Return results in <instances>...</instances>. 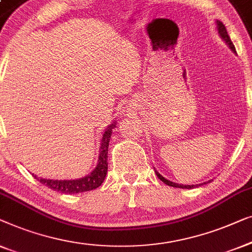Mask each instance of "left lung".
I'll return each mask as SVG.
<instances>
[{
	"mask_svg": "<svg viewBox=\"0 0 252 252\" xmlns=\"http://www.w3.org/2000/svg\"><path fill=\"white\" fill-rule=\"evenodd\" d=\"M217 27H218V33H219V35H220V36L222 37V40H224V41L226 42V43H227V44L229 45V48H231L234 52H236V51H235V47H234V44L232 43L231 38H229L228 34H227V31H226L225 25L222 24L221 21H217ZM157 175H158V179H161L163 183L166 184V185H169V186L179 187V189H192V187H194V185H192V186H190V185H179V184H176V183L170 182V180L163 178V177H162L158 172H157Z\"/></svg>",
	"mask_w": 252,
	"mask_h": 252,
	"instance_id": "left-lung-1",
	"label": "left lung"
}]
</instances>
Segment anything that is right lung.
Returning a JSON list of instances; mask_svg holds the SVG:
<instances>
[{"instance_id": "right-lung-1", "label": "right lung", "mask_w": 252, "mask_h": 252, "mask_svg": "<svg viewBox=\"0 0 252 252\" xmlns=\"http://www.w3.org/2000/svg\"><path fill=\"white\" fill-rule=\"evenodd\" d=\"M115 126H109L105 130L104 134L101 138V146H100V154H99L98 164L95 169L92 171L89 176L77 180H54V179H37L42 185L49 187V189L57 190V192L65 193V194H76L88 192L97 189L104 183L106 173H107V154H108V144L111 139L112 129ZM35 177V176H34Z\"/></svg>"}]
</instances>
